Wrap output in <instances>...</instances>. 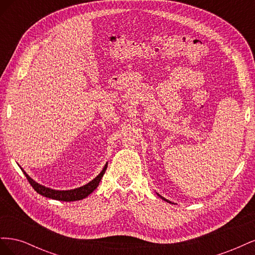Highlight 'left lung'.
Instances as JSON below:
<instances>
[{"mask_svg":"<svg viewBox=\"0 0 255 255\" xmlns=\"http://www.w3.org/2000/svg\"><path fill=\"white\" fill-rule=\"evenodd\" d=\"M158 196H159V195H158ZM159 197H160V198H161V199H163V200H165V201H167V202H169V203H171V202H170V201H168V200H166V199H165V198H163V197H161V196H159Z\"/></svg>","mask_w":255,"mask_h":255,"instance_id":"left-lung-1","label":"left lung"}]
</instances>
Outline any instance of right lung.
Masks as SVG:
<instances>
[{
    "mask_svg": "<svg viewBox=\"0 0 255 255\" xmlns=\"http://www.w3.org/2000/svg\"><path fill=\"white\" fill-rule=\"evenodd\" d=\"M106 168H107V164L104 166L103 170L100 172V174L97 175V177H95V179L91 182H89L86 185H84V186H82V187L71 189V190H55V189H51V188H48L45 186H42V185L36 183L33 179H30V177L26 174V172L23 170V169H21V170L23 171V173L25 174L28 183L32 185V187L39 195L50 198V199L58 200V201L71 202V201H78V200H82L84 198L88 197L91 192L99 186V183H100V181H101L103 174L105 173Z\"/></svg>",
    "mask_w": 255,
    "mask_h": 255,
    "instance_id": "obj_1",
    "label": "right lung"
}]
</instances>
